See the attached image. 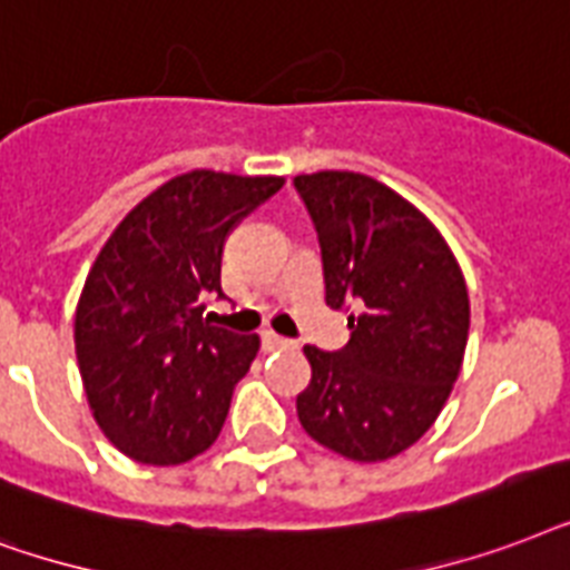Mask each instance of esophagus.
Returning <instances> with one entry per match:
<instances>
[{"instance_id":"1","label":"esophagus","mask_w":570,"mask_h":570,"mask_svg":"<svg viewBox=\"0 0 570 570\" xmlns=\"http://www.w3.org/2000/svg\"><path fill=\"white\" fill-rule=\"evenodd\" d=\"M262 342L267 351H285V347H294V342H291V338L271 333V330H267V333H262Z\"/></svg>"}]
</instances>
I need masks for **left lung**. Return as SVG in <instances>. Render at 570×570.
I'll list each match as a JSON object with an SVG mask.
<instances>
[{
  "instance_id": "8db88e82",
  "label": "left lung",
  "mask_w": 570,
  "mask_h": 570,
  "mask_svg": "<svg viewBox=\"0 0 570 570\" xmlns=\"http://www.w3.org/2000/svg\"><path fill=\"white\" fill-rule=\"evenodd\" d=\"M315 223L326 306L351 312L342 351L303 347L306 434L351 461H386L440 416L464 363L470 297L452 249L381 180L356 171L294 178Z\"/></svg>"
}]
</instances>
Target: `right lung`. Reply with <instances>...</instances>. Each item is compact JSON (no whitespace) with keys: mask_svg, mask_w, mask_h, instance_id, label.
Here are the masks:
<instances>
[{"mask_svg":"<svg viewBox=\"0 0 570 570\" xmlns=\"http://www.w3.org/2000/svg\"><path fill=\"white\" fill-rule=\"evenodd\" d=\"M282 178L196 169L121 219L88 271L73 342L88 404L118 452L175 466L214 445L258 335L214 326L225 237Z\"/></svg>","mask_w":570,"mask_h":570,"instance_id":"add662e5","label":"right lung"}]
</instances>
